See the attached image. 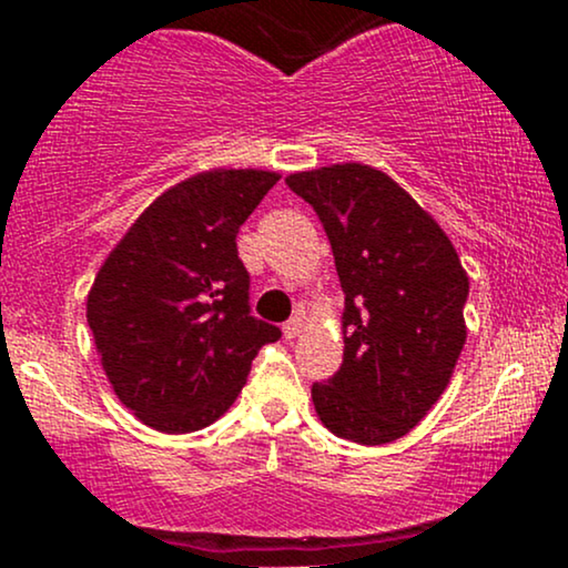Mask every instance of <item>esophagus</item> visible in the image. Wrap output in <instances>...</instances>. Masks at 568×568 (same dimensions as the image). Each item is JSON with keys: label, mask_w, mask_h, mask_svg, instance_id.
<instances>
[{"label": "esophagus", "mask_w": 568, "mask_h": 568, "mask_svg": "<svg viewBox=\"0 0 568 568\" xmlns=\"http://www.w3.org/2000/svg\"><path fill=\"white\" fill-rule=\"evenodd\" d=\"M302 331H304V317H298V315L291 317V321L283 325V336L285 338H296L298 334H302Z\"/></svg>", "instance_id": "esophagus-1"}]
</instances>
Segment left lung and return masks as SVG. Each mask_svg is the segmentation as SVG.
Segmentation results:
<instances>
[{
    "label": "left lung",
    "mask_w": 568,
    "mask_h": 568,
    "mask_svg": "<svg viewBox=\"0 0 568 568\" xmlns=\"http://www.w3.org/2000/svg\"><path fill=\"white\" fill-rule=\"evenodd\" d=\"M285 184L321 216L344 291V361L312 384L317 419L361 446L393 443L452 382L470 280L438 221L387 173L338 162Z\"/></svg>",
    "instance_id": "1"
}]
</instances>
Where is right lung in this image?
Instances as JSON below:
<instances>
[{
    "mask_svg": "<svg viewBox=\"0 0 568 568\" xmlns=\"http://www.w3.org/2000/svg\"><path fill=\"white\" fill-rule=\"evenodd\" d=\"M280 181L275 171L213 168L165 189L101 264L88 325L114 395L168 435L224 416L253 357L280 328L247 312L237 230Z\"/></svg>",
    "mask_w": 568,
    "mask_h": 568,
    "instance_id": "obj_1",
    "label": "right lung"
}]
</instances>
